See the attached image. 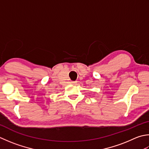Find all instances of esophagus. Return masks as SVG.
<instances>
[{"label":"esophagus","instance_id":"1","mask_svg":"<svg viewBox=\"0 0 149 149\" xmlns=\"http://www.w3.org/2000/svg\"><path fill=\"white\" fill-rule=\"evenodd\" d=\"M72 84H76L77 83V81H72Z\"/></svg>","mask_w":149,"mask_h":149}]
</instances>
